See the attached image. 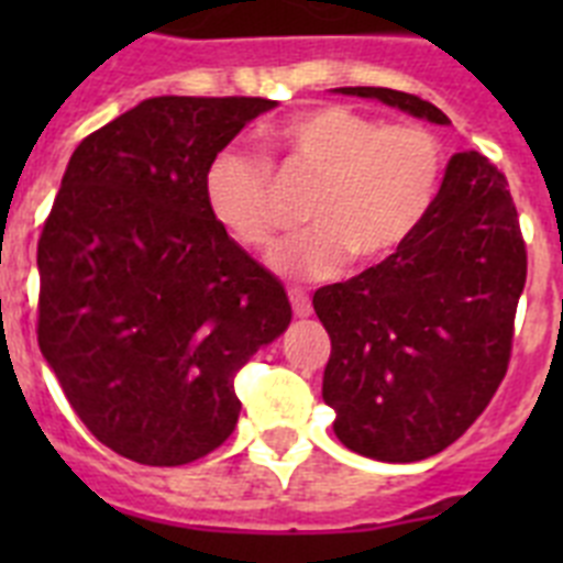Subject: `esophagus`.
<instances>
[{"label":"esophagus","instance_id":"obj_1","mask_svg":"<svg viewBox=\"0 0 563 563\" xmlns=\"http://www.w3.org/2000/svg\"><path fill=\"white\" fill-rule=\"evenodd\" d=\"M290 305H292V312H296L298 318L312 316V301L305 290H290Z\"/></svg>","mask_w":563,"mask_h":563}]
</instances>
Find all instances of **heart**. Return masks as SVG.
I'll return each instance as SVG.
<instances>
[{"label": "heart", "instance_id": "b5f03b06", "mask_svg": "<svg viewBox=\"0 0 563 563\" xmlns=\"http://www.w3.org/2000/svg\"><path fill=\"white\" fill-rule=\"evenodd\" d=\"M262 148L285 177L316 180L305 217L312 222L278 245L271 267L318 282L346 267L395 256L426 222L440 191L445 152L429 126L380 121L355 109L310 107L262 132ZM213 222L245 251L262 253L282 228L278 186L262 157L222 148L202 174Z\"/></svg>", "mask_w": 563, "mask_h": 563}]
</instances>
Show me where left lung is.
I'll use <instances>...</instances> for the list:
<instances>
[{
	"instance_id": "8db88e82",
	"label": "left lung",
	"mask_w": 563,
	"mask_h": 563,
	"mask_svg": "<svg viewBox=\"0 0 563 563\" xmlns=\"http://www.w3.org/2000/svg\"><path fill=\"white\" fill-rule=\"evenodd\" d=\"M431 123L449 114L386 87H341ZM527 278L505 174L460 152L415 236L380 265L316 290L332 341L324 402L338 440L380 462H417L460 440L505 380Z\"/></svg>"
}]
</instances>
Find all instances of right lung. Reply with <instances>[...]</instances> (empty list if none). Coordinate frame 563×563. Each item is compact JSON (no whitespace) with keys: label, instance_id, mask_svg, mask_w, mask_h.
I'll return each instance as SVG.
<instances>
[{"label":"right lung","instance_id":"add662e5","mask_svg":"<svg viewBox=\"0 0 563 563\" xmlns=\"http://www.w3.org/2000/svg\"><path fill=\"white\" fill-rule=\"evenodd\" d=\"M267 98L161 96L69 157L38 239V346L114 454L186 465L239 420L233 377L290 324L278 278L208 213L202 174Z\"/></svg>","mask_w":563,"mask_h":563}]
</instances>
